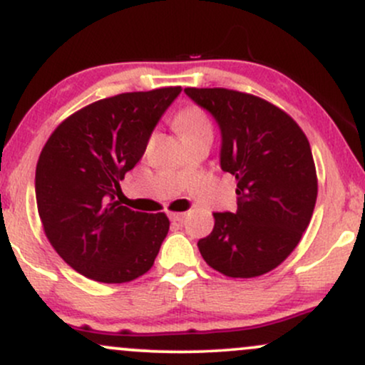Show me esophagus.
Returning a JSON list of instances; mask_svg holds the SVG:
<instances>
[{
  "mask_svg": "<svg viewBox=\"0 0 365 365\" xmlns=\"http://www.w3.org/2000/svg\"><path fill=\"white\" fill-rule=\"evenodd\" d=\"M185 216H187L185 212H170V220L175 221V223H177V221H178V223H180V221H183V217H185Z\"/></svg>",
  "mask_w": 365,
  "mask_h": 365,
  "instance_id": "34e87169",
  "label": "esophagus"
}]
</instances>
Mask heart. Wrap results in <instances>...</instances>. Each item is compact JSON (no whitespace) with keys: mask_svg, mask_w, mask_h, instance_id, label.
<instances>
[{"mask_svg":"<svg viewBox=\"0 0 365 365\" xmlns=\"http://www.w3.org/2000/svg\"><path fill=\"white\" fill-rule=\"evenodd\" d=\"M175 123L182 132L183 139L199 135V133H212L211 120H209L206 113L197 106L182 108L175 116Z\"/></svg>","mask_w":365,"mask_h":365,"instance_id":"heart-1","label":"heart"}]
</instances>
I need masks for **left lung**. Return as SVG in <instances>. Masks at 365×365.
Listing matches in <instances>:
<instances>
[{
	"label": "left lung",
	"instance_id": "left-lung-1",
	"mask_svg": "<svg viewBox=\"0 0 365 365\" xmlns=\"http://www.w3.org/2000/svg\"><path fill=\"white\" fill-rule=\"evenodd\" d=\"M187 96L221 128V170L237 180V211L212 212L215 228L200 255L230 278H255L278 267L311 223L317 175L311 144L297 121L257 96L223 87Z\"/></svg>",
	"mask_w": 365,
	"mask_h": 365
}]
</instances>
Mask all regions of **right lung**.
I'll return each mask as SVG.
<instances>
[{
	"mask_svg": "<svg viewBox=\"0 0 365 365\" xmlns=\"http://www.w3.org/2000/svg\"><path fill=\"white\" fill-rule=\"evenodd\" d=\"M182 87L123 92L63 120L41 150L36 200L49 244L77 273L127 283L153 267L170 220L121 206L115 195Z\"/></svg>",
	"mask_w": 365,
	"mask_h": 365,
	"instance_id": "obj_1",
	"label": "right lung"
}]
</instances>
